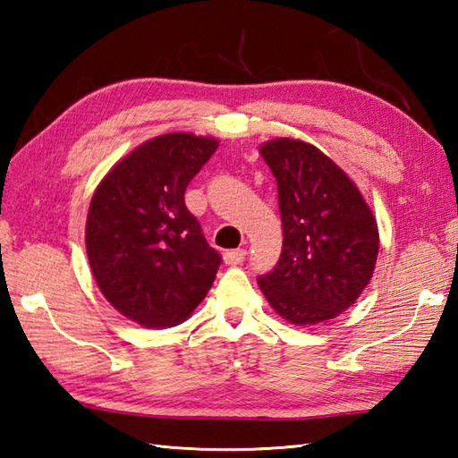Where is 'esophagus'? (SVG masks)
Masks as SVG:
<instances>
[{"label": "esophagus", "instance_id": "esophagus-1", "mask_svg": "<svg viewBox=\"0 0 458 458\" xmlns=\"http://www.w3.org/2000/svg\"><path fill=\"white\" fill-rule=\"evenodd\" d=\"M246 254L248 251L244 248H238V250H230L224 254V261H226L228 266H240L242 261L246 259Z\"/></svg>", "mask_w": 458, "mask_h": 458}]
</instances>
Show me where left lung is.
<instances>
[{
    "mask_svg": "<svg viewBox=\"0 0 458 458\" xmlns=\"http://www.w3.org/2000/svg\"><path fill=\"white\" fill-rule=\"evenodd\" d=\"M277 181L284 248L258 284L293 325H317L354 303L374 274L377 226L343 169L315 145L276 140L261 148Z\"/></svg>",
    "mask_w": 458,
    "mask_h": 458,
    "instance_id": "left-lung-1",
    "label": "left lung"
}]
</instances>
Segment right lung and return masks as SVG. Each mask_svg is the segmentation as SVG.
<instances>
[{"label": "right lung", "instance_id": "add662e5", "mask_svg": "<svg viewBox=\"0 0 458 458\" xmlns=\"http://www.w3.org/2000/svg\"><path fill=\"white\" fill-rule=\"evenodd\" d=\"M218 143L167 133L140 145L96 189L86 251L96 284L122 315L174 327L207 297L222 256L208 246L184 191Z\"/></svg>", "mask_w": 458, "mask_h": 458}]
</instances>
